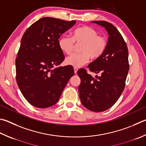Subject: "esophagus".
<instances>
[{
  "instance_id": "esophagus-1",
  "label": "esophagus",
  "mask_w": 146,
  "mask_h": 146,
  "mask_svg": "<svg viewBox=\"0 0 146 146\" xmlns=\"http://www.w3.org/2000/svg\"><path fill=\"white\" fill-rule=\"evenodd\" d=\"M78 71V68H74V72H75V74H76Z\"/></svg>"
}]
</instances>
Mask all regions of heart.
Returning a JSON list of instances; mask_svg holds the SVG:
<instances>
[{"label":"heart","mask_w":146,"mask_h":146,"mask_svg":"<svg viewBox=\"0 0 146 146\" xmlns=\"http://www.w3.org/2000/svg\"><path fill=\"white\" fill-rule=\"evenodd\" d=\"M76 44H81L80 54H73L65 60L66 64L79 68L92 60L98 59L107 48V39L99 35L98 32L89 26H82L74 30L72 37L62 36L59 40V46L66 54L72 53Z\"/></svg>","instance_id":"b5f03b06"}]
</instances>
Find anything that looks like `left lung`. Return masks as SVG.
Here are the masks:
<instances>
[{
  "instance_id": "left-lung-1",
  "label": "left lung",
  "mask_w": 146,
  "mask_h": 146,
  "mask_svg": "<svg viewBox=\"0 0 146 146\" xmlns=\"http://www.w3.org/2000/svg\"><path fill=\"white\" fill-rule=\"evenodd\" d=\"M105 27L108 34L107 48L98 59L89 64L91 72L98 74L96 78L82 68L77 71L81 79L79 96L82 104L93 112H103L115 104L123 92L129 71L128 50L126 42L112 23L93 21Z\"/></svg>"
}]
</instances>
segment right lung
<instances>
[{"label": "right lung", "mask_w": 146, "mask_h": 146, "mask_svg": "<svg viewBox=\"0 0 146 146\" xmlns=\"http://www.w3.org/2000/svg\"><path fill=\"white\" fill-rule=\"evenodd\" d=\"M75 23L44 17L23 34L16 58V79L23 96L34 107L44 108L55 105L75 74L71 66L52 68L64 60L59 38Z\"/></svg>", "instance_id": "1"}]
</instances>
